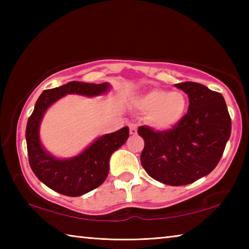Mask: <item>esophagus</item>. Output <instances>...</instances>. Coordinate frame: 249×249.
I'll use <instances>...</instances> for the list:
<instances>
[{"label": "esophagus", "instance_id": "34e87169", "mask_svg": "<svg viewBox=\"0 0 249 249\" xmlns=\"http://www.w3.org/2000/svg\"><path fill=\"white\" fill-rule=\"evenodd\" d=\"M129 133L132 135H136L137 134V124L135 123H130L129 124Z\"/></svg>", "mask_w": 249, "mask_h": 249}]
</instances>
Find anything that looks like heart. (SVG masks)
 <instances>
[{
	"label": "heart",
	"instance_id": "heart-1",
	"mask_svg": "<svg viewBox=\"0 0 249 249\" xmlns=\"http://www.w3.org/2000/svg\"><path fill=\"white\" fill-rule=\"evenodd\" d=\"M137 107L149 113L151 126L159 129L170 128L182 120L188 102L182 92L154 89L137 100Z\"/></svg>",
	"mask_w": 249,
	"mask_h": 249
}]
</instances>
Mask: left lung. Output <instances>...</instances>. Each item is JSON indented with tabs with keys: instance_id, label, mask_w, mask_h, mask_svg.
<instances>
[{
	"instance_id": "obj_1",
	"label": "left lung",
	"mask_w": 249,
	"mask_h": 249,
	"mask_svg": "<svg viewBox=\"0 0 249 249\" xmlns=\"http://www.w3.org/2000/svg\"><path fill=\"white\" fill-rule=\"evenodd\" d=\"M189 96L188 112L168 130L140 126L145 142L142 166L151 178L168 185H184L217 166L231 136V121L223 95L196 82L175 84Z\"/></svg>"
}]
</instances>
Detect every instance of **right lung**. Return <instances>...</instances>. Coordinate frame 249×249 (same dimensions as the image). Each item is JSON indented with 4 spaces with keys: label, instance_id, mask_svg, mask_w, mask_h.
<instances>
[{
    "label": "right lung",
    "instance_id": "right-lung-1",
    "mask_svg": "<svg viewBox=\"0 0 249 249\" xmlns=\"http://www.w3.org/2000/svg\"><path fill=\"white\" fill-rule=\"evenodd\" d=\"M108 88L107 82L95 84L71 81L65 86L45 90L37 100L26 126L28 161L37 178L52 190L64 196H80L102 184L108 174L109 157L127 141L129 129L125 126L114 133L104 135L77 157L60 160L41 147L38 133L41 117L50 105L66 94L94 96L107 92Z\"/></svg>",
    "mask_w": 249,
    "mask_h": 249
}]
</instances>
